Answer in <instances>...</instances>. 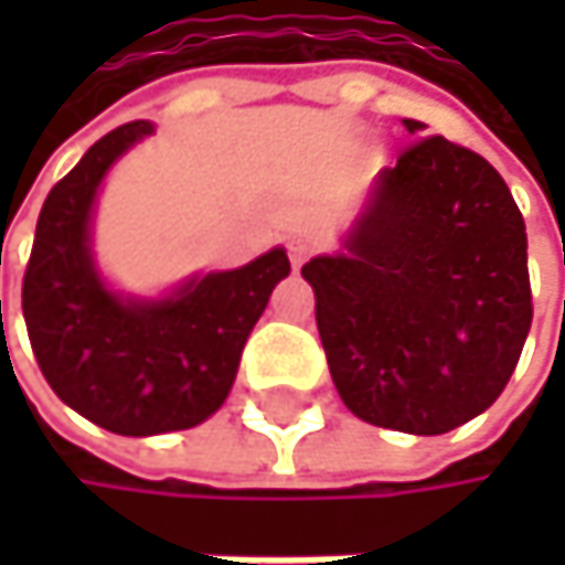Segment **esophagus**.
Returning <instances> with one entry per match:
<instances>
[{
    "instance_id": "1",
    "label": "esophagus",
    "mask_w": 565,
    "mask_h": 565,
    "mask_svg": "<svg viewBox=\"0 0 565 565\" xmlns=\"http://www.w3.org/2000/svg\"><path fill=\"white\" fill-rule=\"evenodd\" d=\"M287 255H290V265L300 268V265L313 255V242H310L307 235H294V238L287 242Z\"/></svg>"
}]
</instances>
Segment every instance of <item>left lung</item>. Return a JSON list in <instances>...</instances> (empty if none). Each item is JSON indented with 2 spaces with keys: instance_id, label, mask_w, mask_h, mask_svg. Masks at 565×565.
<instances>
[{
  "instance_id": "1",
  "label": "left lung",
  "mask_w": 565,
  "mask_h": 565,
  "mask_svg": "<svg viewBox=\"0 0 565 565\" xmlns=\"http://www.w3.org/2000/svg\"><path fill=\"white\" fill-rule=\"evenodd\" d=\"M300 275L343 405L408 435H445L491 408L533 320L526 228L508 182L445 137L380 172L343 252Z\"/></svg>"
}]
</instances>
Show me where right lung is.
Returning <instances> with one entry per match:
<instances>
[{
  "instance_id": "obj_1",
  "label": "right lung",
  "mask_w": 565,
  "mask_h": 565,
  "mask_svg": "<svg viewBox=\"0 0 565 565\" xmlns=\"http://www.w3.org/2000/svg\"><path fill=\"white\" fill-rule=\"evenodd\" d=\"M153 130L150 120L110 130L49 192L22 281L29 340L49 386L87 422L134 438L202 425L222 408L248 333L290 275L287 252L271 248L160 297L107 284L90 235L97 192Z\"/></svg>"
}]
</instances>
